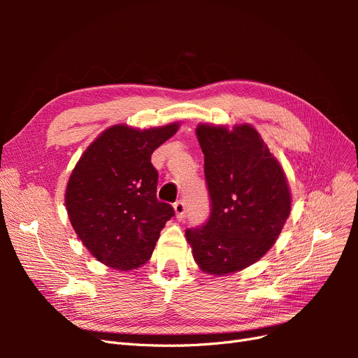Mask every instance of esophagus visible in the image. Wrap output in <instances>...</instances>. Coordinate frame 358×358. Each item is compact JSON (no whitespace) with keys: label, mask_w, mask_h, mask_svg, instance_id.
<instances>
[{"label":"esophagus","mask_w":358,"mask_h":358,"mask_svg":"<svg viewBox=\"0 0 358 358\" xmlns=\"http://www.w3.org/2000/svg\"><path fill=\"white\" fill-rule=\"evenodd\" d=\"M173 208H175V213H176V218L178 220L185 218V203H183L182 200H179V201H176L175 204H173Z\"/></svg>","instance_id":"34e87169"}]
</instances>
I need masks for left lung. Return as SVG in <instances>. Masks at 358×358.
Wrapping results in <instances>:
<instances>
[{
  "instance_id": "obj_1",
  "label": "left lung",
  "mask_w": 358,
  "mask_h": 358,
  "mask_svg": "<svg viewBox=\"0 0 358 358\" xmlns=\"http://www.w3.org/2000/svg\"><path fill=\"white\" fill-rule=\"evenodd\" d=\"M209 220L187 229L192 255L206 273L222 276L254 264L282 230L291 194L279 162L251 125H199Z\"/></svg>"
}]
</instances>
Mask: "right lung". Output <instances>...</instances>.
<instances>
[{"label":"right lung","instance_id":"right-lung-1","mask_svg":"<svg viewBox=\"0 0 358 358\" xmlns=\"http://www.w3.org/2000/svg\"><path fill=\"white\" fill-rule=\"evenodd\" d=\"M178 128L110 127L76 164L66 191L69 218L82 243L106 266L127 272L145 264L175 216L170 204L157 199L158 171L150 155Z\"/></svg>","mask_w":358,"mask_h":358}]
</instances>
